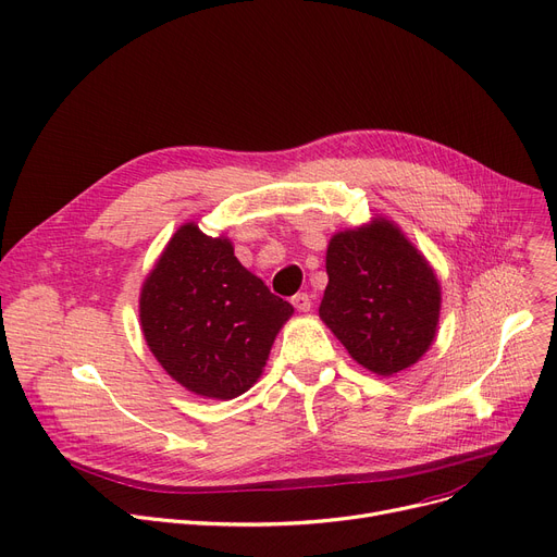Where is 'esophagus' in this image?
<instances>
[{
	"label": "esophagus",
	"mask_w": 557,
	"mask_h": 557,
	"mask_svg": "<svg viewBox=\"0 0 557 557\" xmlns=\"http://www.w3.org/2000/svg\"><path fill=\"white\" fill-rule=\"evenodd\" d=\"M292 306L297 308L299 312H310V308H312V299H310V294H308V292H299V294H294V297H292Z\"/></svg>",
	"instance_id": "esophagus-1"
}]
</instances>
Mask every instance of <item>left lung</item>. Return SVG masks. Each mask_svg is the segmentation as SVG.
I'll use <instances>...</instances> for the list:
<instances>
[{
    "label": "left lung",
    "mask_w": 557,
    "mask_h": 557,
    "mask_svg": "<svg viewBox=\"0 0 557 557\" xmlns=\"http://www.w3.org/2000/svg\"><path fill=\"white\" fill-rule=\"evenodd\" d=\"M319 317L357 364L394 375L434 342L441 287L418 249L388 220L333 236Z\"/></svg>",
    "instance_id": "left-lung-1"
}]
</instances>
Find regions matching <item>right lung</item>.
Masks as SVG:
<instances>
[{"label": "right lung", "mask_w": 557, "mask_h": 557, "mask_svg": "<svg viewBox=\"0 0 557 557\" xmlns=\"http://www.w3.org/2000/svg\"><path fill=\"white\" fill-rule=\"evenodd\" d=\"M294 308L247 272L224 238L184 224L144 283V337L166 373L205 398L232 400L258 380Z\"/></svg>", "instance_id": "1"}]
</instances>
